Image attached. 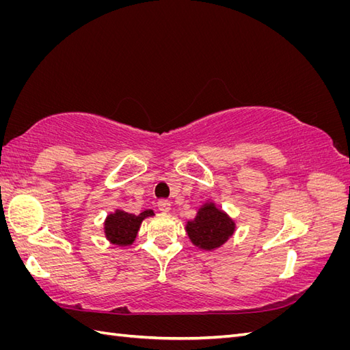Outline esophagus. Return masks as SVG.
I'll return each mask as SVG.
<instances>
[{
    "label": "esophagus",
    "instance_id": "1",
    "mask_svg": "<svg viewBox=\"0 0 350 350\" xmlns=\"http://www.w3.org/2000/svg\"><path fill=\"white\" fill-rule=\"evenodd\" d=\"M157 207H159V210L162 211V213H169V211H171V203H169L167 200H161V201H159Z\"/></svg>",
    "mask_w": 350,
    "mask_h": 350
}]
</instances>
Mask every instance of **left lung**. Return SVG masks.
Masks as SVG:
<instances>
[{
    "label": "left lung",
    "mask_w": 350,
    "mask_h": 350,
    "mask_svg": "<svg viewBox=\"0 0 350 350\" xmlns=\"http://www.w3.org/2000/svg\"><path fill=\"white\" fill-rule=\"evenodd\" d=\"M187 235L194 245L204 251H215L224 245L237 230V221L225 210L207 200L200 206L194 219L187 220Z\"/></svg>",
    "instance_id": "obj_1"
}]
</instances>
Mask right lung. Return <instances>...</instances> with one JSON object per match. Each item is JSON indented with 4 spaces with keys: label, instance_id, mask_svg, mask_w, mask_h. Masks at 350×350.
I'll use <instances>...</instances> for the list:
<instances>
[{
    "label": "right lung",
    "instance_id": "obj_1",
    "mask_svg": "<svg viewBox=\"0 0 350 350\" xmlns=\"http://www.w3.org/2000/svg\"><path fill=\"white\" fill-rule=\"evenodd\" d=\"M152 216H154V211L152 208L142 211L140 215L126 213L121 208H116L103 221L105 238L115 247H130L135 241L137 234H139L143 220Z\"/></svg>",
    "mask_w": 350,
    "mask_h": 350
}]
</instances>
